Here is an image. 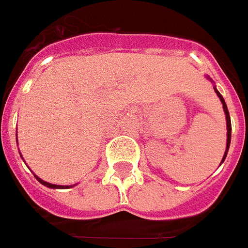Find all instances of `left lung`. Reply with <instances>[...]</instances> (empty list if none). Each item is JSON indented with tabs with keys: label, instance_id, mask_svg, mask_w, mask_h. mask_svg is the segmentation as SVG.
Here are the masks:
<instances>
[{
	"label": "left lung",
	"instance_id": "obj_1",
	"mask_svg": "<svg viewBox=\"0 0 248 248\" xmlns=\"http://www.w3.org/2000/svg\"><path fill=\"white\" fill-rule=\"evenodd\" d=\"M214 91H216V94L218 95L220 98L221 104H222V108H224V112H225V119H227V150H225V154H224V157H222V161H221V164L224 162V159L227 157V154H228V150H229V144H231V117H229V112H228V108H227V104H225V101H224V98L221 95L220 93L217 91V89L214 87Z\"/></svg>",
	"mask_w": 248,
	"mask_h": 248
}]
</instances>
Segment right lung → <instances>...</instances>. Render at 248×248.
<instances>
[{"mask_svg": "<svg viewBox=\"0 0 248 248\" xmlns=\"http://www.w3.org/2000/svg\"><path fill=\"white\" fill-rule=\"evenodd\" d=\"M36 177V180L43 184V186H46V187H49V188H71V187H74V186H57V184H51V183L47 182H43L42 179H39L38 176H35Z\"/></svg>", "mask_w": 248, "mask_h": 248, "instance_id": "add662e5", "label": "right lung"}]
</instances>
